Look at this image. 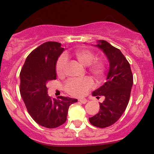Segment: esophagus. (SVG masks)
Returning <instances> with one entry per match:
<instances>
[{
	"label": "esophagus",
	"mask_w": 154,
	"mask_h": 154,
	"mask_svg": "<svg viewBox=\"0 0 154 154\" xmlns=\"http://www.w3.org/2000/svg\"><path fill=\"white\" fill-rule=\"evenodd\" d=\"M79 102H80L81 103H83V104H85V103L87 102V100L86 98H80L79 99Z\"/></svg>",
	"instance_id": "esophagus-1"
}]
</instances>
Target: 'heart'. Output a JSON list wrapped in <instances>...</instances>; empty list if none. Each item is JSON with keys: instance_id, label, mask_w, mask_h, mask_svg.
I'll return each mask as SVG.
<instances>
[{"instance_id": "obj_1", "label": "heart", "mask_w": 154, "mask_h": 154, "mask_svg": "<svg viewBox=\"0 0 154 154\" xmlns=\"http://www.w3.org/2000/svg\"><path fill=\"white\" fill-rule=\"evenodd\" d=\"M74 55L77 61L83 66H88L91 65L94 59L93 53L88 50H77L74 53ZM67 63V58L65 55L61 56L58 59L56 65V71L59 76L64 74L65 68ZM105 71V64L102 61H97L89 68V71L93 77L97 80H101ZM93 86V81L91 79L86 77L81 80H68L64 86L66 91L74 97H81L85 95L87 91Z\"/></svg>"}]
</instances>
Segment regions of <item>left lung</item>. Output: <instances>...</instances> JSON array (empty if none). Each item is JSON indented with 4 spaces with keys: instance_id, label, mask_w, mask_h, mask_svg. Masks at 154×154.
Segmentation results:
<instances>
[{
    "instance_id": "left-lung-1",
    "label": "left lung",
    "mask_w": 154,
    "mask_h": 154,
    "mask_svg": "<svg viewBox=\"0 0 154 154\" xmlns=\"http://www.w3.org/2000/svg\"><path fill=\"white\" fill-rule=\"evenodd\" d=\"M94 46L104 53L109 68L106 83L92 92V95L97 98L103 96L104 100L100 103L98 113L88 120L92 125L104 128L116 123L125 112L130 100L133 77L130 64L120 50L104 40H98Z\"/></svg>"
}]
</instances>
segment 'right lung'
Segmentation results:
<instances>
[{
	"mask_svg": "<svg viewBox=\"0 0 154 154\" xmlns=\"http://www.w3.org/2000/svg\"><path fill=\"white\" fill-rule=\"evenodd\" d=\"M65 48L56 42H48L32 51L20 73V93L29 114L42 127L56 128L66 122L70 105L77 99L60 96L51 99L47 84L57 79L56 65Z\"/></svg>",
	"mask_w": 154,
	"mask_h": 154,
	"instance_id": "right-lung-1",
	"label": "right lung"
}]
</instances>
